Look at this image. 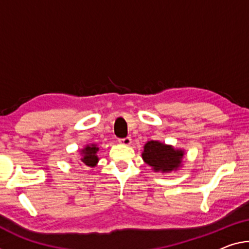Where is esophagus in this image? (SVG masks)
I'll return each mask as SVG.
<instances>
[{
    "label": "esophagus",
    "mask_w": 249,
    "mask_h": 249,
    "mask_svg": "<svg viewBox=\"0 0 249 249\" xmlns=\"http://www.w3.org/2000/svg\"><path fill=\"white\" fill-rule=\"evenodd\" d=\"M119 141L121 143L125 144V146H129L130 143H131V138L130 137H125V138H122V139H119Z\"/></svg>",
    "instance_id": "1"
}]
</instances>
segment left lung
I'll return each mask as SVG.
<instances>
[{"label": "left lung", "mask_w": 249, "mask_h": 249, "mask_svg": "<svg viewBox=\"0 0 249 249\" xmlns=\"http://www.w3.org/2000/svg\"><path fill=\"white\" fill-rule=\"evenodd\" d=\"M182 156L181 150H175L171 146L151 140L144 144L142 158L144 162L154 168L155 171L167 173L180 166Z\"/></svg>", "instance_id": "8db88e82"}]
</instances>
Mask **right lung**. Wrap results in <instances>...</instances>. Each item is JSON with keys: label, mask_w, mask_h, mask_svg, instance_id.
Listing matches in <instances>:
<instances>
[{"label": "right lung", "mask_w": 249, "mask_h": 249, "mask_svg": "<svg viewBox=\"0 0 249 249\" xmlns=\"http://www.w3.org/2000/svg\"><path fill=\"white\" fill-rule=\"evenodd\" d=\"M99 148L95 146V144H91V146H87L82 150L83 157L81 158V161L86 164V166L89 167H94L95 163L98 162V157H97V151Z\"/></svg>", "instance_id": "add662e5"}]
</instances>
